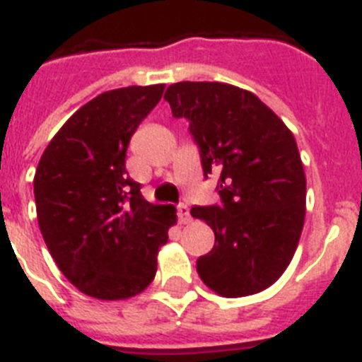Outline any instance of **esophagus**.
I'll return each mask as SVG.
<instances>
[{"label":"esophagus","instance_id":"1","mask_svg":"<svg viewBox=\"0 0 362 362\" xmlns=\"http://www.w3.org/2000/svg\"><path fill=\"white\" fill-rule=\"evenodd\" d=\"M177 217H179V223H181V225H187V223H190L192 216H190V209H188L187 204H179Z\"/></svg>","mask_w":362,"mask_h":362}]
</instances>
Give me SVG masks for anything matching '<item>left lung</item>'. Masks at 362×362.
<instances>
[{
    "label": "left lung",
    "mask_w": 362,
    "mask_h": 362,
    "mask_svg": "<svg viewBox=\"0 0 362 362\" xmlns=\"http://www.w3.org/2000/svg\"><path fill=\"white\" fill-rule=\"evenodd\" d=\"M187 117L204 175L219 174V206H194L216 245L197 259L212 292H263L288 268L306 214V175L292 130L250 90L217 81H179L165 92Z\"/></svg>",
    "instance_id": "8db88e82"
}]
</instances>
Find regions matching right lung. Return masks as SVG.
Returning a JSON list of instances; mask_svg holds the SVG:
<instances>
[{
  "label": "right lung",
  "instance_id": "add662e5",
  "mask_svg": "<svg viewBox=\"0 0 362 362\" xmlns=\"http://www.w3.org/2000/svg\"><path fill=\"white\" fill-rule=\"evenodd\" d=\"M165 85L99 94L65 121L45 148L34 197L40 230L63 276L86 296L123 300L156 277L175 206L152 204L129 177V141Z\"/></svg>",
  "mask_w": 362,
  "mask_h": 362
}]
</instances>
